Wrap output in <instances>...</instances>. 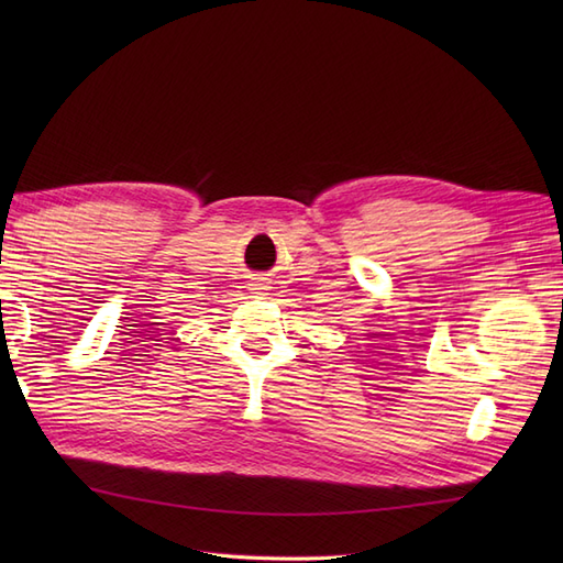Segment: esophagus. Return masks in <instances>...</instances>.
I'll list each match as a JSON object with an SVG mask.
<instances>
[{"instance_id":"esophagus-1","label":"esophagus","mask_w":563,"mask_h":563,"mask_svg":"<svg viewBox=\"0 0 563 563\" xmlns=\"http://www.w3.org/2000/svg\"><path fill=\"white\" fill-rule=\"evenodd\" d=\"M253 286H255V291H258V288H263V286H261V284H253Z\"/></svg>"}]
</instances>
